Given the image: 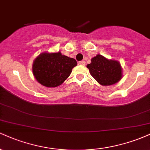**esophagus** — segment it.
<instances>
[{
  "instance_id": "34e87169",
  "label": "esophagus",
  "mask_w": 150,
  "mask_h": 150,
  "mask_svg": "<svg viewBox=\"0 0 150 150\" xmlns=\"http://www.w3.org/2000/svg\"><path fill=\"white\" fill-rule=\"evenodd\" d=\"M79 64L81 65H85V62L84 61H79Z\"/></svg>"
}]
</instances>
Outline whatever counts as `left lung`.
<instances>
[{
    "instance_id": "1",
    "label": "left lung",
    "mask_w": 150,
    "mask_h": 150,
    "mask_svg": "<svg viewBox=\"0 0 150 150\" xmlns=\"http://www.w3.org/2000/svg\"><path fill=\"white\" fill-rule=\"evenodd\" d=\"M90 64H87L91 75L101 85L107 86L116 83L122 77L120 63L113 60H108L98 54L92 58Z\"/></svg>"
}]
</instances>
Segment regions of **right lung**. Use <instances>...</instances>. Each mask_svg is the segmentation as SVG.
<instances>
[{
    "label": "right lung",
    "instance_id": "right-lung-1",
    "mask_svg": "<svg viewBox=\"0 0 150 150\" xmlns=\"http://www.w3.org/2000/svg\"><path fill=\"white\" fill-rule=\"evenodd\" d=\"M77 61L61 52L44 53L34 60L32 72L41 85L47 87L61 85L70 76Z\"/></svg>",
    "mask_w": 150,
    "mask_h": 150
}]
</instances>
